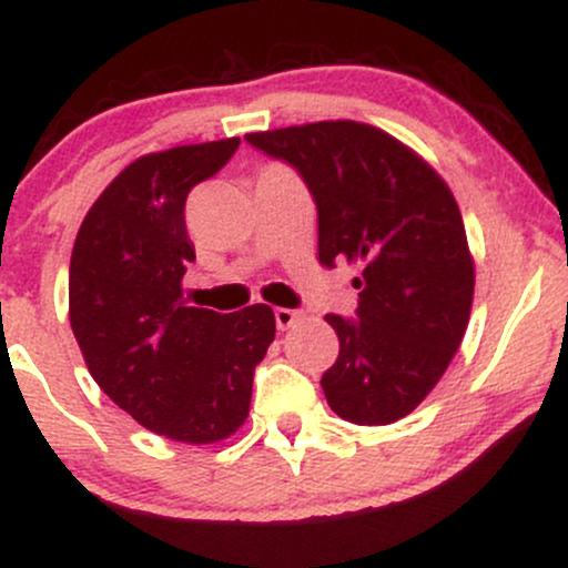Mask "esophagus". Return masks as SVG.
<instances>
[{
  "instance_id": "34e87169",
  "label": "esophagus",
  "mask_w": 568,
  "mask_h": 568,
  "mask_svg": "<svg viewBox=\"0 0 568 568\" xmlns=\"http://www.w3.org/2000/svg\"><path fill=\"white\" fill-rule=\"evenodd\" d=\"M298 317H302V312L296 310H285V306H280V310H275V323H277V331H288L296 325Z\"/></svg>"
}]
</instances>
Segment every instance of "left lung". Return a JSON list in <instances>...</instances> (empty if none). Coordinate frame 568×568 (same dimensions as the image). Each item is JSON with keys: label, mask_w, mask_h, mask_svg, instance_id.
I'll use <instances>...</instances> for the list:
<instances>
[{"label": "left lung", "mask_w": 568, "mask_h": 568, "mask_svg": "<svg viewBox=\"0 0 568 568\" xmlns=\"http://www.w3.org/2000/svg\"><path fill=\"white\" fill-rule=\"evenodd\" d=\"M291 162L317 202V258L357 264V321L325 315L338 336L323 374L328 406L352 425L408 416L454 361L475 293V262L452 189L425 158L355 120L247 133Z\"/></svg>", "instance_id": "obj_1"}]
</instances>
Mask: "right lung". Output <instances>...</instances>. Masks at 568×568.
I'll return each mask as SVG.
<instances>
[{
	"mask_svg": "<svg viewBox=\"0 0 568 568\" xmlns=\"http://www.w3.org/2000/svg\"><path fill=\"white\" fill-rule=\"evenodd\" d=\"M237 146L221 139L133 160L93 202L71 251L69 323L90 376L141 427L189 446L245 425L253 371L275 342L272 306L219 315L181 302L194 262L186 194Z\"/></svg>",
	"mask_w": 568,
	"mask_h": 568,
	"instance_id": "right-lung-1",
	"label": "right lung"
}]
</instances>
